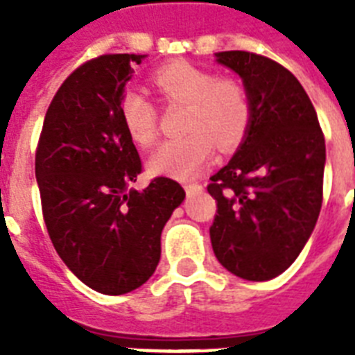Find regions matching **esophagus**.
<instances>
[{"label": "esophagus", "mask_w": 355, "mask_h": 355, "mask_svg": "<svg viewBox=\"0 0 355 355\" xmlns=\"http://www.w3.org/2000/svg\"><path fill=\"white\" fill-rule=\"evenodd\" d=\"M184 189H186L188 193H193V191H200V189H202V186L197 182H186L184 184Z\"/></svg>", "instance_id": "1"}]
</instances>
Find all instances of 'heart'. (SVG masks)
I'll list each match as a JSON object with an SVG mask.
<instances>
[{
	"mask_svg": "<svg viewBox=\"0 0 355 355\" xmlns=\"http://www.w3.org/2000/svg\"><path fill=\"white\" fill-rule=\"evenodd\" d=\"M166 105H186L180 138L169 139L149 162L150 171L175 178L197 175L216 150L234 149L252 121V105L245 86L234 77H217L211 69L188 60L164 64L150 75ZM119 116L128 138L150 147L158 136V110L139 92H123Z\"/></svg>",
	"mask_w": 355,
	"mask_h": 355,
	"instance_id": "heart-1",
	"label": "heart"
}]
</instances>
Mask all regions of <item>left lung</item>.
<instances>
[{
	"mask_svg": "<svg viewBox=\"0 0 355 355\" xmlns=\"http://www.w3.org/2000/svg\"><path fill=\"white\" fill-rule=\"evenodd\" d=\"M243 79L252 121L232 160L210 178L219 263L243 280L282 275L313 232L322 206L326 145L308 94L282 64L248 51L217 53Z\"/></svg>",
	"mask_w": 355,
	"mask_h": 355,
	"instance_id": "obj_1",
	"label": "left lung"
}]
</instances>
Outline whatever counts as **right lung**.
<instances>
[{"mask_svg": "<svg viewBox=\"0 0 355 355\" xmlns=\"http://www.w3.org/2000/svg\"><path fill=\"white\" fill-rule=\"evenodd\" d=\"M144 55H101L80 64L53 97L36 147L35 173L47 234L83 284L125 295L160 261L162 228L184 200L182 186L156 177L128 189L141 173L119 99Z\"/></svg>", "mask_w": 355, "mask_h": 355, "instance_id": "obj_1", "label": "right lung"}]
</instances>
